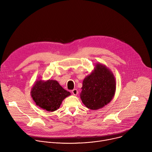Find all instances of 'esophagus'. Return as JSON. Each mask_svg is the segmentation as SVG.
<instances>
[{
    "mask_svg": "<svg viewBox=\"0 0 152 152\" xmlns=\"http://www.w3.org/2000/svg\"><path fill=\"white\" fill-rule=\"evenodd\" d=\"M72 93H73V95L77 96V94H78V91H77L76 89H74V90H73L72 91Z\"/></svg>",
    "mask_w": 152,
    "mask_h": 152,
    "instance_id": "34e87169",
    "label": "esophagus"
}]
</instances>
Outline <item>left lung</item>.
Returning <instances> with one entry per match:
<instances>
[{
    "instance_id": "8db88e82",
    "label": "left lung",
    "mask_w": 152,
    "mask_h": 152,
    "mask_svg": "<svg viewBox=\"0 0 152 152\" xmlns=\"http://www.w3.org/2000/svg\"><path fill=\"white\" fill-rule=\"evenodd\" d=\"M80 97L84 105L97 110L110 103L114 97L116 81L111 70L101 63H97L92 72L82 82Z\"/></svg>"
}]
</instances>
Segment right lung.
I'll return each instance as SVG.
<instances>
[{"label":"right lung","mask_w":152,"mask_h":152,"mask_svg":"<svg viewBox=\"0 0 152 152\" xmlns=\"http://www.w3.org/2000/svg\"><path fill=\"white\" fill-rule=\"evenodd\" d=\"M70 94L58 81L52 79L37 80L31 91V97L36 105L48 112H53L59 109L62 100Z\"/></svg>","instance_id":"1"}]
</instances>
